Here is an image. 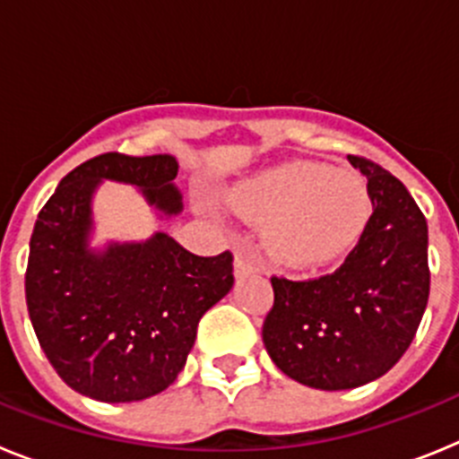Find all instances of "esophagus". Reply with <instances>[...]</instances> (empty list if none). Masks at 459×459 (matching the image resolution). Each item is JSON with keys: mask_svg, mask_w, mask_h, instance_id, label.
<instances>
[{"mask_svg": "<svg viewBox=\"0 0 459 459\" xmlns=\"http://www.w3.org/2000/svg\"><path fill=\"white\" fill-rule=\"evenodd\" d=\"M259 269H262V264H259V259L255 257L253 253H248L246 248H237V257H234V273L246 275Z\"/></svg>", "mask_w": 459, "mask_h": 459, "instance_id": "obj_1", "label": "esophagus"}]
</instances>
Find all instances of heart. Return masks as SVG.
Listing matches in <instances>:
<instances>
[{
  "label": "heart",
  "instance_id": "1",
  "mask_svg": "<svg viewBox=\"0 0 459 459\" xmlns=\"http://www.w3.org/2000/svg\"><path fill=\"white\" fill-rule=\"evenodd\" d=\"M234 209L269 221V243L290 262H319L340 253L366 225V184L350 169L290 163L243 181L230 197Z\"/></svg>",
  "mask_w": 459,
  "mask_h": 459
}]
</instances>
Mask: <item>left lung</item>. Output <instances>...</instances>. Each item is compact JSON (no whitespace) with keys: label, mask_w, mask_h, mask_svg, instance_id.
Segmentation results:
<instances>
[{"label":"left lung","mask_w":459,"mask_h":459,"mask_svg":"<svg viewBox=\"0 0 459 459\" xmlns=\"http://www.w3.org/2000/svg\"><path fill=\"white\" fill-rule=\"evenodd\" d=\"M372 216L340 269L310 280L271 278L262 326L271 360L322 391L386 375L409 350L429 296L428 222L403 181L363 156Z\"/></svg>","instance_id":"left-lung-1"}]
</instances>
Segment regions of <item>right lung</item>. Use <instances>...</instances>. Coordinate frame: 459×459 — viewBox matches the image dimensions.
<instances>
[{"label": "right lung", "mask_w": 459, "mask_h": 459, "mask_svg": "<svg viewBox=\"0 0 459 459\" xmlns=\"http://www.w3.org/2000/svg\"><path fill=\"white\" fill-rule=\"evenodd\" d=\"M179 165L168 153H100L68 172L36 218L24 273L31 326L73 391L135 403L174 384L197 324L234 285L230 250L193 255L168 234L87 248L91 195L100 179L133 184L165 213H179Z\"/></svg>", "instance_id": "add662e5"}]
</instances>
